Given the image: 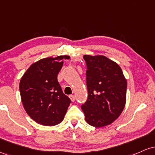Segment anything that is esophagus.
<instances>
[{
    "label": "esophagus",
    "mask_w": 155,
    "mask_h": 155,
    "mask_svg": "<svg viewBox=\"0 0 155 155\" xmlns=\"http://www.w3.org/2000/svg\"><path fill=\"white\" fill-rule=\"evenodd\" d=\"M69 97H70L71 101L72 102H74V101H75V96H74V95H69Z\"/></svg>",
    "instance_id": "34e87169"
}]
</instances>
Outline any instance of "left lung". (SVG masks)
<instances>
[{
    "label": "left lung",
    "instance_id": "obj_1",
    "mask_svg": "<svg viewBox=\"0 0 155 155\" xmlns=\"http://www.w3.org/2000/svg\"><path fill=\"white\" fill-rule=\"evenodd\" d=\"M88 97L81 106L85 121L95 127L111 124L126 104L127 79L117 63L104 55H84Z\"/></svg>",
    "mask_w": 155,
    "mask_h": 155
}]
</instances>
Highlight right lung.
Segmentation results:
<instances>
[{
	"mask_svg": "<svg viewBox=\"0 0 155 155\" xmlns=\"http://www.w3.org/2000/svg\"><path fill=\"white\" fill-rule=\"evenodd\" d=\"M68 55L47 58L33 63L19 82L23 107L38 124L54 126L63 120L71 101L63 94L58 81L64 60Z\"/></svg>",
	"mask_w": 155,
	"mask_h": 155,
	"instance_id": "right-lung-1",
	"label": "right lung"
}]
</instances>
